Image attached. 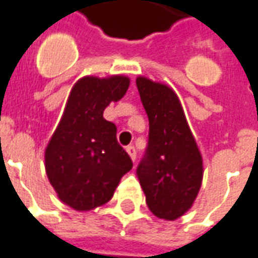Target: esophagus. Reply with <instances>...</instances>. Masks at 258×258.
I'll return each instance as SVG.
<instances>
[{"label":"esophagus","mask_w":258,"mask_h":258,"mask_svg":"<svg viewBox=\"0 0 258 258\" xmlns=\"http://www.w3.org/2000/svg\"><path fill=\"white\" fill-rule=\"evenodd\" d=\"M125 151H127V153L130 155V157H131L133 160H135V157H137V149H135V146L128 145L127 148H125Z\"/></svg>","instance_id":"obj_1"}]
</instances>
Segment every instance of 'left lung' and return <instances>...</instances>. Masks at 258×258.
<instances>
[{"label":"left lung","instance_id":"8db88e82","mask_svg":"<svg viewBox=\"0 0 258 258\" xmlns=\"http://www.w3.org/2000/svg\"><path fill=\"white\" fill-rule=\"evenodd\" d=\"M149 137L137 175L149 210L173 221L190 209L202 185L203 163L178 98L167 85L137 79Z\"/></svg>","mask_w":258,"mask_h":258}]
</instances>
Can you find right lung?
I'll use <instances>...</instances> for the list:
<instances>
[{"mask_svg":"<svg viewBox=\"0 0 258 258\" xmlns=\"http://www.w3.org/2000/svg\"><path fill=\"white\" fill-rule=\"evenodd\" d=\"M130 80L84 77L74 85L63 117L45 151V170L59 199L88 211L112 199L133 160L117 142V128L103 110L127 92Z\"/></svg>","mask_w":258,"mask_h":258,"instance_id":"1","label":"right lung"}]
</instances>
